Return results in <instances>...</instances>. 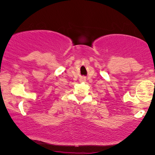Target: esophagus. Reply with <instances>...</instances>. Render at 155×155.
<instances>
[{
	"mask_svg": "<svg viewBox=\"0 0 155 155\" xmlns=\"http://www.w3.org/2000/svg\"><path fill=\"white\" fill-rule=\"evenodd\" d=\"M80 80V82H83V81H85V79H84V78H81Z\"/></svg>",
	"mask_w": 155,
	"mask_h": 155,
	"instance_id": "34e87169",
	"label": "esophagus"
}]
</instances>
